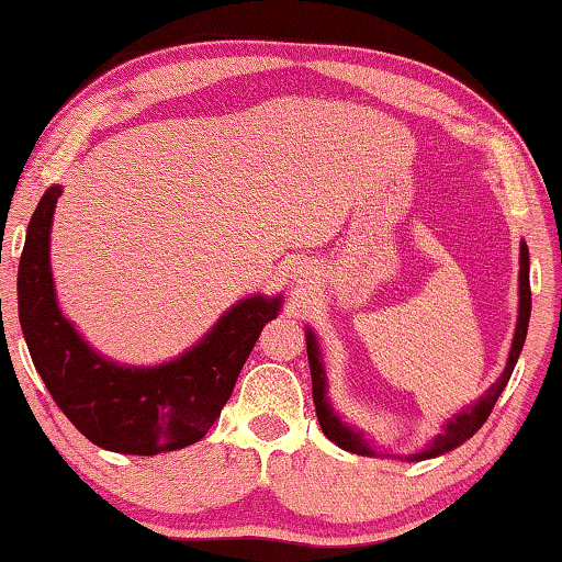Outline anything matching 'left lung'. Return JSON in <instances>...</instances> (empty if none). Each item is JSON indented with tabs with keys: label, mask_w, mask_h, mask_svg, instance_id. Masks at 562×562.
<instances>
[{
	"label": "left lung",
	"mask_w": 562,
	"mask_h": 562,
	"mask_svg": "<svg viewBox=\"0 0 562 562\" xmlns=\"http://www.w3.org/2000/svg\"><path fill=\"white\" fill-rule=\"evenodd\" d=\"M518 323H515V335H513V345H510V355H507L505 370L501 372L493 385L485 390V395H480L473 405H465L445 420L442 430L435 435V438L425 445L420 452H413V456H405V460H430L445 456V452L460 448L462 442L473 438V435L483 427L487 420V415L493 413V407L497 403V397L510 380L515 362H518L522 345H525V335H528V323H530V255H528V245L520 243V274H518ZM305 340H307V362H310V375H313V400H315V413L319 427L327 435V440H333L337 448H342L347 452H355V456H368V458H403V456H393V452L380 450V445L364 435L360 427H355L350 423H345L340 413L333 407L327 397V372H325V360H323V350H319V340L313 333V327H305Z\"/></svg>",
	"instance_id": "1"
}]
</instances>
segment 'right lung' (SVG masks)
<instances>
[{"label": "right lung", "instance_id": "add662e5", "mask_svg": "<svg viewBox=\"0 0 562 562\" xmlns=\"http://www.w3.org/2000/svg\"><path fill=\"white\" fill-rule=\"evenodd\" d=\"M59 194L61 184L42 194L16 272L20 325L40 378L77 430L104 450L159 456L198 442L233 395L262 327L282 313V295L237 300L175 360L124 364L104 358L57 302L49 235Z\"/></svg>", "mask_w": 562, "mask_h": 562}]
</instances>
